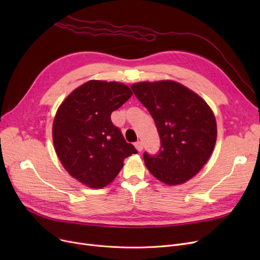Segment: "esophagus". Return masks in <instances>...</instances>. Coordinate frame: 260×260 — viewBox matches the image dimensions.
Returning a JSON list of instances; mask_svg holds the SVG:
<instances>
[{
	"mask_svg": "<svg viewBox=\"0 0 260 260\" xmlns=\"http://www.w3.org/2000/svg\"><path fill=\"white\" fill-rule=\"evenodd\" d=\"M135 147L137 148V151H138V152H141L142 149H143V143H142L141 141H137V142L135 143Z\"/></svg>",
	"mask_w": 260,
	"mask_h": 260,
	"instance_id": "esophagus-1",
	"label": "esophagus"
}]
</instances>
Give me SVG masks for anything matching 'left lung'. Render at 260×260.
Masks as SVG:
<instances>
[{
  "mask_svg": "<svg viewBox=\"0 0 260 260\" xmlns=\"http://www.w3.org/2000/svg\"><path fill=\"white\" fill-rule=\"evenodd\" d=\"M132 89L154 119L160 137L159 152L143 154L147 170L169 185L187 181L213 153L217 125L211 108L174 81L140 82Z\"/></svg>",
  "mask_w": 260,
  "mask_h": 260,
  "instance_id": "obj_1",
  "label": "left lung"
}]
</instances>
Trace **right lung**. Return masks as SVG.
Listing matches in <instances>:
<instances>
[{"label":"right lung","mask_w":260,"mask_h":260,"mask_svg":"<svg viewBox=\"0 0 260 260\" xmlns=\"http://www.w3.org/2000/svg\"><path fill=\"white\" fill-rule=\"evenodd\" d=\"M132 94L122 83L91 80L60 105L52 124L54 149L64 169L80 182L104 187L116 178L123 160L138 153L111 119Z\"/></svg>","instance_id":"add662e5"}]
</instances>
